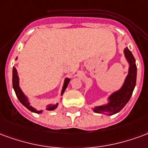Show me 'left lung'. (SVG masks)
Listing matches in <instances>:
<instances>
[{
    "label": "left lung",
    "mask_w": 148,
    "mask_h": 148,
    "mask_svg": "<svg viewBox=\"0 0 148 148\" xmlns=\"http://www.w3.org/2000/svg\"><path fill=\"white\" fill-rule=\"evenodd\" d=\"M125 55L129 63V75H127L125 84L118 91L111 95L110 97V102L107 105L96 106L93 110L98 114L103 112H109V115L117 114L124 108L131 98L136 83V65L132 52L128 48L125 49Z\"/></svg>",
    "instance_id": "left-lung-1"
}]
</instances>
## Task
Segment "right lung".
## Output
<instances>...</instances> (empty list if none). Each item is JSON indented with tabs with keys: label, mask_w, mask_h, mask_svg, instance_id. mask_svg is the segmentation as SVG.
Instances as JSON below:
<instances>
[{
	"label": "right lung",
	"mask_w": 148,
	"mask_h": 148,
	"mask_svg": "<svg viewBox=\"0 0 148 148\" xmlns=\"http://www.w3.org/2000/svg\"><path fill=\"white\" fill-rule=\"evenodd\" d=\"M69 82V79H66L65 81H64V84L63 89H62V92H61V95H63L64 91L66 89L67 86H68V84ZM12 86H13L14 90L16 92V95L17 98L19 100V102L22 103L23 105L25 106L26 108H27L29 110H31V112H34V113H36V114H40L42 111L41 110H37L34 109L32 106H30V102H28V100L27 99V97L23 95V93L22 92V90H20V88L19 87V76L17 75V71L16 69V68H13L12 69ZM58 107V103L55 104V105H51L48 106L46 110H53L54 109H56Z\"/></svg>",
	"instance_id": "1"
}]
</instances>
